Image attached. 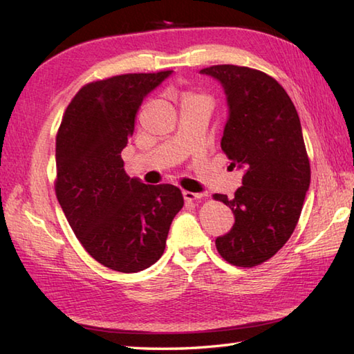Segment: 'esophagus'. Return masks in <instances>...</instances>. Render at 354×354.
<instances>
[{
    "instance_id": "34e87169",
    "label": "esophagus",
    "mask_w": 354,
    "mask_h": 354,
    "mask_svg": "<svg viewBox=\"0 0 354 354\" xmlns=\"http://www.w3.org/2000/svg\"><path fill=\"white\" fill-rule=\"evenodd\" d=\"M185 201H199L204 198V193H193V192H183Z\"/></svg>"
}]
</instances>
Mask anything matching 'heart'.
Listing matches in <instances>:
<instances>
[{"label": "heart", "mask_w": 354, "mask_h": 354, "mask_svg": "<svg viewBox=\"0 0 354 354\" xmlns=\"http://www.w3.org/2000/svg\"><path fill=\"white\" fill-rule=\"evenodd\" d=\"M201 95H196V94H192V93H187L184 95V100H192V99H199Z\"/></svg>", "instance_id": "1"}]
</instances>
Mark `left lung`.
<instances>
[{"label":"left lung","instance_id":"8db88e82","mask_svg":"<svg viewBox=\"0 0 354 354\" xmlns=\"http://www.w3.org/2000/svg\"><path fill=\"white\" fill-rule=\"evenodd\" d=\"M201 74L221 82L228 120L221 141L232 167L243 170L234 196L214 194L234 213V225L216 239L228 263L252 268L281 250L295 230L310 185L298 112L268 74L237 65H213Z\"/></svg>","mask_w":354,"mask_h":354}]
</instances>
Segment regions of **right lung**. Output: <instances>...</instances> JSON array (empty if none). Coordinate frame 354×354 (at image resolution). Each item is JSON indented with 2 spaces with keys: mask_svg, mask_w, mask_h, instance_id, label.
Listing matches in <instances>:
<instances>
[{
  "mask_svg": "<svg viewBox=\"0 0 354 354\" xmlns=\"http://www.w3.org/2000/svg\"><path fill=\"white\" fill-rule=\"evenodd\" d=\"M173 71L122 74L91 82L74 95L56 137V196L88 254L132 274L164 252L173 217L184 205L175 185L127 176L122 150L145 97Z\"/></svg>",
  "mask_w": 354,
  "mask_h": 354,
  "instance_id": "add662e5",
  "label": "right lung"
}]
</instances>
